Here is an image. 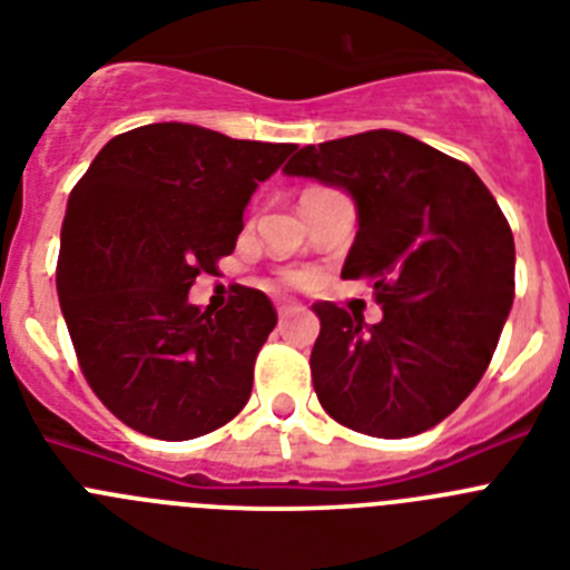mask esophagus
Segmentation results:
<instances>
[{
    "mask_svg": "<svg viewBox=\"0 0 570 570\" xmlns=\"http://www.w3.org/2000/svg\"><path fill=\"white\" fill-rule=\"evenodd\" d=\"M276 311H279V320H288V316L296 311V305L288 299H282V302H276Z\"/></svg>",
    "mask_w": 570,
    "mask_h": 570,
    "instance_id": "obj_1",
    "label": "esophagus"
}]
</instances>
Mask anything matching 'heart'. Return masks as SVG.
Returning a JSON list of instances; mask_svg holds the SVG:
<instances>
[{"label": "heart", "instance_id": "b5f03b06", "mask_svg": "<svg viewBox=\"0 0 570 570\" xmlns=\"http://www.w3.org/2000/svg\"><path fill=\"white\" fill-rule=\"evenodd\" d=\"M288 279H299V274H291V276H288Z\"/></svg>", "mask_w": 570, "mask_h": 570}]
</instances>
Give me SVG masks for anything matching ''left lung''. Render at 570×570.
<instances>
[{
	"instance_id": "obj_1",
	"label": "left lung",
	"mask_w": 570,
	"mask_h": 570,
	"mask_svg": "<svg viewBox=\"0 0 570 570\" xmlns=\"http://www.w3.org/2000/svg\"><path fill=\"white\" fill-rule=\"evenodd\" d=\"M285 176L356 205L345 279H374L367 325L316 302L311 376L320 405L360 434L402 440L440 425L485 374L513 305V234L482 179L400 130L296 150Z\"/></svg>"
}]
</instances>
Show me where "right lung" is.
<instances>
[{
	"label": "right lung",
	"mask_w": 570,
	"mask_h": 570,
	"mask_svg": "<svg viewBox=\"0 0 570 570\" xmlns=\"http://www.w3.org/2000/svg\"><path fill=\"white\" fill-rule=\"evenodd\" d=\"M294 150L142 125L114 136L70 190L59 305L88 385L139 434L194 440L248 402L274 305L236 285L223 311L199 308L188 291L234 250L250 196Z\"/></svg>",
	"instance_id": "1"
}]
</instances>
